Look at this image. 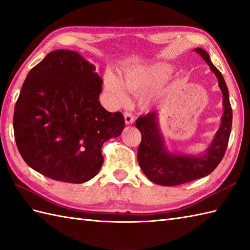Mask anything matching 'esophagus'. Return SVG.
Returning a JSON list of instances; mask_svg holds the SVG:
<instances>
[{
	"label": "esophagus",
	"instance_id": "1",
	"mask_svg": "<svg viewBox=\"0 0 250 250\" xmlns=\"http://www.w3.org/2000/svg\"><path fill=\"white\" fill-rule=\"evenodd\" d=\"M125 125H132L134 122V117L129 111H125Z\"/></svg>",
	"mask_w": 250,
	"mask_h": 250
}]
</instances>
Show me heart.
<instances>
[{"label": "heart", "instance_id": "1", "mask_svg": "<svg viewBox=\"0 0 250 250\" xmlns=\"http://www.w3.org/2000/svg\"><path fill=\"white\" fill-rule=\"evenodd\" d=\"M171 67L164 63L131 66L121 74V82L113 74H106L105 89L116 102H125V89L134 94H141L161 84L168 77ZM148 99L145 102L148 103Z\"/></svg>", "mask_w": 250, "mask_h": 250}]
</instances>
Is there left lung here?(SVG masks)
I'll list each match as a JSON object with an SVG mask.
<instances>
[{
	"label": "left lung",
	"instance_id": "left-lung-1",
	"mask_svg": "<svg viewBox=\"0 0 250 250\" xmlns=\"http://www.w3.org/2000/svg\"><path fill=\"white\" fill-rule=\"evenodd\" d=\"M194 51L203 58L218 79L224 100L221 125L204 155L187 156L167 150L157 111L140 116L135 122L136 128L142 134L137 161L147 178L157 185L177 186L207 176L220 163L228 147L232 128V107L228 87L222 74L211 63L208 54L202 48H195Z\"/></svg>",
	"mask_w": 250,
	"mask_h": 250
}]
</instances>
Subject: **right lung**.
Wrapping results in <instances>:
<instances>
[{
    "mask_svg": "<svg viewBox=\"0 0 250 250\" xmlns=\"http://www.w3.org/2000/svg\"><path fill=\"white\" fill-rule=\"evenodd\" d=\"M102 78L76 51L49 52L29 72L14 111L15 141L36 172L83 184L103 164L101 148L121 134L125 118L99 101Z\"/></svg>",
    "mask_w": 250,
    "mask_h": 250,
    "instance_id": "obj_1",
    "label": "right lung"
}]
</instances>
